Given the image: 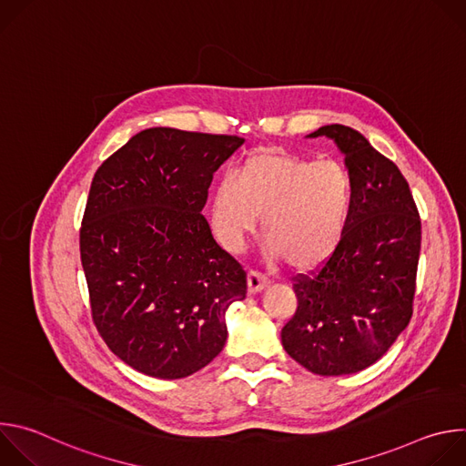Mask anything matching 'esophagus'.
I'll use <instances>...</instances> for the list:
<instances>
[{
	"instance_id": "obj_1",
	"label": "esophagus",
	"mask_w": 466,
	"mask_h": 466,
	"mask_svg": "<svg viewBox=\"0 0 466 466\" xmlns=\"http://www.w3.org/2000/svg\"><path fill=\"white\" fill-rule=\"evenodd\" d=\"M247 286H248V293H259L269 286V280L256 271H250L247 277Z\"/></svg>"
}]
</instances>
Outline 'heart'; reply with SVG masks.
<instances>
[{
    "label": "heart",
    "mask_w": 466,
    "mask_h": 466,
    "mask_svg": "<svg viewBox=\"0 0 466 466\" xmlns=\"http://www.w3.org/2000/svg\"><path fill=\"white\" fill-rule=\"evenodd\" d=\"M350 205L352 182L338 162L263 147L243 160L238 180L225 177L214 186L208 212L228 250L241 248L259 216L269 254L293 271H309L339 247Z\"/></svg>",
    "instance_id": "obj_1"
}]
</instances>
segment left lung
I'll list each match as a JSON object with an SVG mask.
<instances>
[{"instance_id":"left-lung-1","label":"left lung","mask_w":466,"mask_h":466,"mask_svg":"<svg viewBox=\"0 0 466 466\" xmlns=\"http://www.w3.org/2000/svg\"><path fill=\"white\" fill-rule=\"evenodd\" d=\"M308 137L334 140L345 155L352 205L336 252L293 284L299 306L282 328V347L313 374H354L411 320L420 218L400 169L358 130L336 123Z\"/></svg>"}]
</instances>
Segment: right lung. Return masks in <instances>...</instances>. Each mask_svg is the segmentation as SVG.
Returning a JSON list of instances; mask_svg holds the SVG:
<instances>
[{
  "instance_id": "obj_1",
  "label": "right lung",
  "mask_w": 466,
  "mask_h": 466,
  "mask_svg": "<svg viewBox=\"0 0 466 466\" xmlns=\"http://www.w3.org/2000/svg\"><path fill=\"white\" fill-rule=\"evenodd\" d=\"M243 138L153 127L94 175L81 227L92 319L106 347L153 378H186L225 347L247 275L201 210Z\"/></svg>"
}]
</instances>
